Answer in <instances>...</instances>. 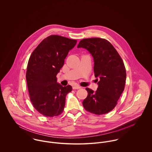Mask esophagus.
<instances>
[{
	"label": "esophagus",
	"instance_id": "esophagus-1",
	"mask_svg": "<svg viewBox=\"0 0 152 152\" xmlns=\"http://www.w3.org/2000/svg\"><path fill=\"white\" fill-rule=\"evenodd\" d=\"M72 88H73L74 89H78L81 88V87H80V86H73Z\"/></svg>",
	"mask_w": 152,
	"mask_h": 152
}]
</instances>
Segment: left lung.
Wrapping results in <instances>:
<instances>
[{
    "label": "left lung",
    "mask_w": 152,
    "mask_h": 152,
    "mask_svg": "<svg viewBox=\"0 0 152 152\" xmlns=\"http://www.w3.org/2000/svg\"><path fill=\"white\" fill-rule=\"evenodd\" d=\"M77 47L84 48L92 54L95 77L100 78L95 92L86 88L88 95L83 107L95 115L107 113L116 107L125 88L126 72L124 61L112 44L104 39H84Z\"/></svg>",
    "instance_id": "8db88e82"
}]
</instances>
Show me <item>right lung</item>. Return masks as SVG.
Returning <instances> with one entry per match:
<instances>
[{
  "instance_id": "right-lung-1",
  "label": "right lung",
  "mask_w": 152,
  "mask_h": 152,
  "mask_svg": "<svg viewBox=\"0 0 152 152\" xmlns=\"http://www.w3.org/2000/svg\"><path fill=\"white\" fill-rule=\"evenodd\" d=\"M77 41L51 35L39 44L31 53L26 78L30 99L34 108L47 117L60 115L64 110L66 94L72 89L57 83L56 75L64 59Z\"/></svg>"
}]
</instances>
